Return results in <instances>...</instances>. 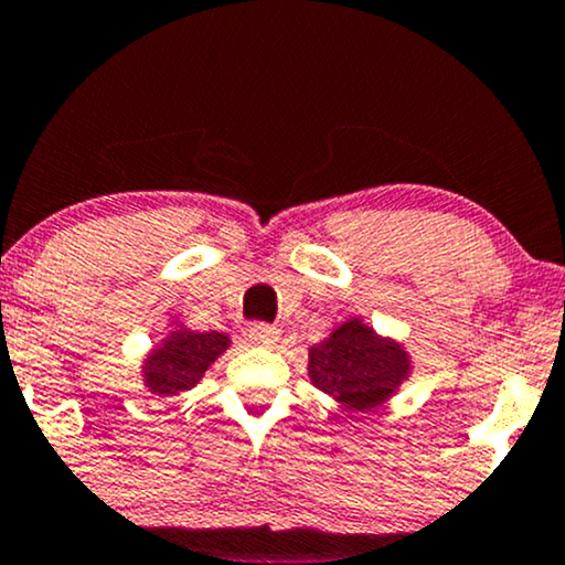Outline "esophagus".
I'll use <instances>...</instances> for the list:
<instances>
[{
  "label": "esophagus",
  "mask_w": 565,
  "mask_h": 565,
  "mask_svg": "<svg viewBox=\"0 0 565 565\" xmlns=\"http://www.w3.org/2000/svg\"><path fill=\"white\" fill-rule=\"evenodd\" d=\"M249 339H253L255 344H263V348H274L278 339H281V331L274 329V326L257 321L249 326Z\"/></svg>",
  "instance_id": "obj_1"
}]
</instances>
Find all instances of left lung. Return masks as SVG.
I'll list each match as a JSON object with an SVG mask.
<instances>
[{
  "label": "left lung",
  "instance_id": "obj_1",
  "mask_svg": "<svg viewBox=\"0 0 565 565\" xmlns=\"http://www.w3.org/2000/svg\"><path fill=\"white\" fill-rule=\"evenodd\" d=\"M310 382L355 413L390 399L411 373L403 344L379 337L358 318L334 329V334L310 348Z\"/></svg>",
  "mask_w": 565,
  "mask_h": 565
}]
</instances>
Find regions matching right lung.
Masks as SVG:
<instances>
[{
    "label": "right lung",
    "instance_id": "right-lung-1",
    "mask_svg": "<svg viewBox=\"0 0 565 565\" xmlns=\"http://www.w3.org/2000/svg\"><path fill=\"white\" fill-rule=\"evenodd\" d=\"M226 348L228 337L221 331H171V337L162 339L160 348L147 355L145 384L158 397L192 390Z\"/></svg>",
    "mask_w": 565,
    "mask_h": 565
}]
</instances>
